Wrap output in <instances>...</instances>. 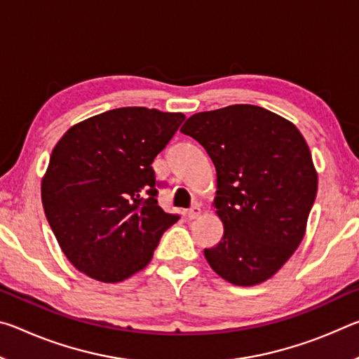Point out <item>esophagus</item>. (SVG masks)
<instances>
[{
	"label": "esophagus",
	"instance_id": "1",
	"mask_svg": "<svg viewBox=\"0 0 359 359\" xmlns=\"http://www.w3.org/2000/svg\"><path fill=\"white\" fill-rule=\"evenodd\" d=\"M199 214H201V209H199V205H191V208L188 209V212H187V215H188V218H190V220L198 218Z\"/></svg>",
	"mask_w": 359,
	"mask_h": 359
}]
</instances>
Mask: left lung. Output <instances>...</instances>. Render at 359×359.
Instances as JSON below:
<instances>
[{"mask_svg":"<svg viewBox=\"0 0 359 359\" xmlns=\"http://www.w3.org/2000/svg\"><path fill=\"white\" fill-rule=\"evenodd\" d=\"M180 131L203 145L217 171L223 238L204 248L205 259L233 285L267 280L299 247L317 196L306 139L291 121L252 104L198 112Z\"/></svg>","mask_w":359,"mask_h":359,"instance_id":"left-lung-1","label":"left lung"}]
</instances>
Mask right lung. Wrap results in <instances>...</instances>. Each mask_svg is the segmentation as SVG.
<instances>
[{
  "label": "right lung",
  "mask_w": 359,
  "mask_h": 359,
  "mask_svg": "<svg viewBox=\"0 0 359 359\" xmlns=\"http://www.w3.org/2000/svg\"><path fill=\"white\" fill-rule=\"evenodd\" d=\"M185 115L120 107L65 133L41 196L47 222L72 266L95 280L121 282L150 263L180 215L158 205L151 168Z\"/></svg>",
  "instance_id": "right-lung-1"
}]
</instances>
